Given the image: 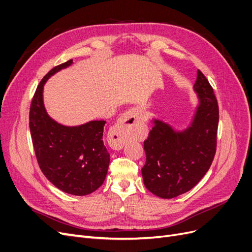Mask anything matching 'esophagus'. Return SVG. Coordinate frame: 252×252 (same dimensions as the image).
Here are the masks:
<instances>
[{
  "label": "esophagus",
  "mask_w": 252,
  "mask_h": 252,
  "mask_svg": "<svg viewBox=\"0 0 252 252\" xmlns=\"http://www.w3.org/2000/svg\"><path fill=\"white\" fill-rule=\"evenodd\" d=\"M137 108L127 110L121 117L119 123L110 130V140L115 148H122L126 142L146 133V126Z\"/></svg>",
  "instance_id": "obj_1"
}]
</instances>
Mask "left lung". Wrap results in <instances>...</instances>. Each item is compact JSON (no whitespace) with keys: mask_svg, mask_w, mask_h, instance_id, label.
<instances>
[{"mask_svg":"<svg viewBox=\"0 0 252 252\" xmlns=\"http://www.w3.org/2000/svg\"><path fill=\"white\" fill-rule=\"evenodd\" d=\"M193 90L198 104L190 125L180 131L153 119L154 126L144 143V184L161 198H173L192 189L209 170L216 153L218 103L213 88L199 70Z\"/></svg>","mask_w":252,"mask_h":252,"instance_id":"obj_1","label":"left lung"}]
</instances>
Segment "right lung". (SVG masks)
<instances>
[{
    "instance_id": "1",
    "label": "right lung",
    "mask_w": 252,
    "mask_h": 252,
    "mask_svg": "<svg viewBox=\"0 0 252 252\" xmlns=\"http://www.w3.org/2000/svg\"><path fill=\"white\" fill-rule=\"evenodd\" d=\"M72 63L69 60L56 66L38 85L30 107V131L38 164L46 179L64 192L82 196L97 190L107 174L110 159L102 140L106 122L64 126L48 116L43 103L47 79Z\"/></svg>"
}]
</instances>
